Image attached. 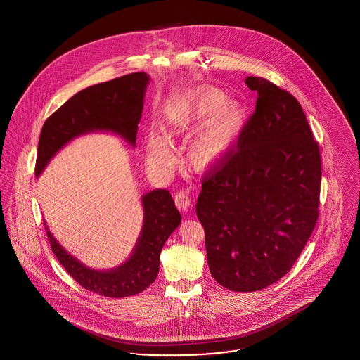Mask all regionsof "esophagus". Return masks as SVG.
<instances>
[{
    "mask_svg": "<svg viewBox=\"0 0 360 360\" xmlns=\"http://www.w3.org/2000/svg\"><path fill=\"white\" fill-rule=\"evenodd\" d=\"M174 200H175V205L178 206V209L182 210V212H188V210L191 209V206H193L188 193L184 191V190H182V191H178V193L175 194Z\"/></svg>",
    "mask_w": 360,
    "mask_h": 360,
    "instance_id": "1",
    "label": "esophagus"
}]
</instances>
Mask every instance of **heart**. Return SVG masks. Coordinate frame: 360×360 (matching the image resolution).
I'll use <instances>...</instances> for the list:
<instances>
[{"instance_id":"b5f03b06","label":"heart","mask_w":360,"mask_h":360,"mask_svg":"<svg viewBox=\"0 0 360 360\" xmlns=\"http://www.w3.org/2000/svg\"><path fill=\"white\" fill-rule=\"evenodd\" d=\"M247 120L245 109L235 100H228L223 90L206 87L191 93L172 106L165 117L169 136L194 134L188 147V162L197 170H207L220 165L236 144ZM146 156L151 167L166 169L172 162L167 141L151 134L146 144Z\"/></svg>"}]
</instances>
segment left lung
Here are the masks:
<instances>
[{"instance_id": "left-lung-1", "label": "left lung", "mask_w": 360, "mask_h": 360, "mask_svg": "<svg viewBox=\"0 0 360 360\" xmlns=\"http://www.w3.org/2000/svg\"><path fill=\"white\" fill-rule=\"evenodd\" d=\"M245 84L257 91L255 112L195 204L210 274L244 292L289 273L317 223L321 185L319 143L300 103L262 77Z\"/></svg>"}]
</instances>
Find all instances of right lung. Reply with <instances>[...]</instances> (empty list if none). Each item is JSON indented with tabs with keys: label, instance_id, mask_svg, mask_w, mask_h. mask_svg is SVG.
<instances>
[{
	"label": "right lung",
	"instance_id": "right-lung-1",
	"mask_svg": "<svg viewBox=\"0 0 360 360\" xmlns=\"http://www.w3.org/2000/svg\"><path fill=\"white\" fill-rule=\"evenodd\" d=\"M150 77L132 72L120 78L90 86L72 96L46 120L37 147L36 175L44 170L52 156L74 137L93 131H110L136 143L137 124ZM144 224L131 257L110 271L91 270L71 257L47 231L52 252L65 270L86 290L103 297L121 298L146 290L159 271L160 251L181 224L169 190L158 188L141 198Z\"/></svg>",
	"mask_w": 360,
	"mask_h": 360
}]
</instances>
